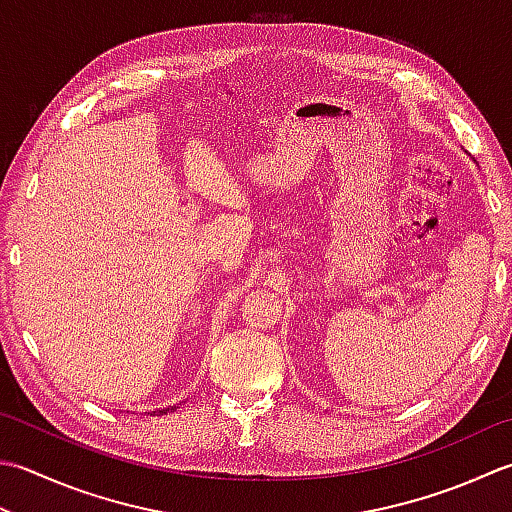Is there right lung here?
I'll return each instance as SVG.
<instances>
[{"label": "right lung", "mask_w": 512, "mask_h": 512, "mask_svg": "<svg viewBox=\"0 0 512 512\" xmlns=\"http://www.w3.org/2000/svg\"><path fill=\"white\" fill-rule=\"evenodd\" d=\"M159 413H164V410H159Z\"/></svg>", "instance_id": "add662e5"}]
</instances>
